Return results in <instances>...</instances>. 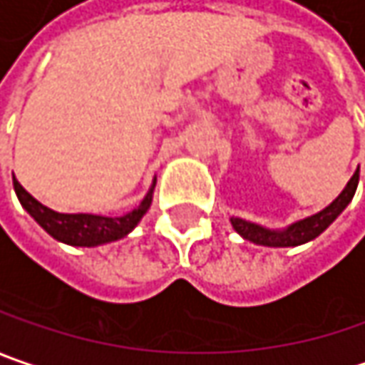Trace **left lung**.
Returning a JSON list of instances; mask_svg holds the SVG:
<instances>
[{"mask_svg":"<svg viewBox=\"0 0 365 365\" xmlns=\"http://www.w3.org/2000/svg\"><path fill=\"white\" fill-rule=\"evenodd\" d=\"M357 182H359V167L354 173V178L349 180V183L345 185V190L341 192L337 200L333 204H329L325 210H321L314 216H309L300 222H294L292 227H288L286 230H267L259 227V225H253V222H247L243 218H230L235 230L255 245H265V247H296L312 241L314 237H319L323 230L339 216L345 206L351 202L354 194L357 190Z\"/></svg>","mask_w":365,"mask_h":365,"instance_id":"8db88e82","label":"left lung"}]
</instances>
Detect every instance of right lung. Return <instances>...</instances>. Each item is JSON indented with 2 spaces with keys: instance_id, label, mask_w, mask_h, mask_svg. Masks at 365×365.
<instances>
[{
  "instance_id": "obj_1",
  "label": "right lung",
  "mask_w": 365,
  "mask_h": 365,
  "mask_svg": "<svg viewBox=\"0 0 365 365\" xmlns=\"http://www.w3.org/2000/svg\"><path fill=\"white\" fill-rule=\"evenodd\" d=\"M153 187H155V183H153ZM153 187L133 212L110 218V216H98V214L55 212V210L42 206L38 200L32 198L24 187L20 185V182L14 178V190H16L18 200L28 210V214L51 237H55L56 241H63L67 245L75 247L103 245V243L118 241L122 237H126L138 225V220L145 216V212L149 210L153 200Z\"/></svg>"
}]
</instances>
